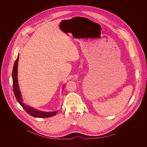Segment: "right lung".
I'll list each match as a JSON object with an SVG mask.
<instances>
[{
	"label": "right lung",
	"mask_w": 147,
	"mask_h": 147,
	"mask_svg": "<svg viewBox=\"0 0 147 147\" xmlns=\"http://www.w3.org/2000/svg\"><path fill=\"white\" fill-rule=\"evenodd\" d=\"M19 55H18V57L15 62L13 67V71H12V80H13V89L15 96L18 101V102L20 104L22 107V108L26 111L28 114H29L30 115L37 117V118H48L53 117L55 115H56L58 113V111H51V112H45L40 111L38 110H36L32 107H30L28 105H25L22 102V100L21 98V92L19 89V84H18V61H19Z\"/></svg>",
	"instance_id": "right-lung-1"
}]
</instances>
